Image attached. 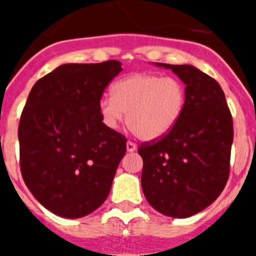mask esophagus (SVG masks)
Returning <instances> with one entry per match:
<instances>
[{
	"mask_svg": "<svg viewBox=\"0 0 256 256\" xmlns=\"http://www.w3.org/2000/svg\"><path fill=\"white\" fill-rule=\"evenodd\" d=\"M136 150H137V144H133V142L130 141L126 142V151H128V152H133V151Z\"/></svg>",
	"mask_w": 256,
	"mask_h": 256,
	"instance_id": "1",
	"label": "esophagus"
}]
</instances>
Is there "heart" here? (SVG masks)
Returning a JSON list of instances; mask_svg holds the SVG:
<instances>
[{
	"mask_svg": "<svg viewBox=\"0 0 256 256\" xmlns=\"http://www.w3.org/2000/svg\"><path fill=\"white\" fill-rule=\"evenodd\" d=\"M112 96L98 104L104 123L115 130L128 112V128L140 140L154 141L168 134L180 120L187 92L177 78L134 73L116 80Z\"/></svg>",
	"mask_w": 256,
	"mask_h": 256,
	"instance_id": "b5f03b06",
	"label": "heart"
}]
</instances>
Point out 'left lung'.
<instances>
[{
  "label": "left lung",
  "instance_id": "1",
  "mask_svg": "<svg viewBox=\"0 0 256 256\" xmlns=\"http://www.w3.org/2000/svg\"><path fill=\"white\" fill-rule=\"evenodd\" d=\"M186 84L180 120L166 136L144 142L141 184L148 204L166 216L188 218L218 198L230 176L234 122L224 92L192 65H169Z\"/></svg>",
  "mask_w": 256,
  "mask_h": 256
}]
</instances>
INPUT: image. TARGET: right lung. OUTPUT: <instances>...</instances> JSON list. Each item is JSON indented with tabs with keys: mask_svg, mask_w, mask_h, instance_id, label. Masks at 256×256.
Listing matches in <instances>:
<instances>
[{
	"mask_svg": "<svg viewBox=\"0 0 256 256\" xmlns=\"http://www.w3.org/2000/svg\"><path fill=\"white\" fill-rule=\"evenodd\" d=\"M122 62L64 64L40 78L20 116V170L46 209L82 218L104 204L126 138L102 123L98 104Z\"/></svg>",
	"mask_w": 256,
	"mask_h": 256,
	"instance_id": "right-lung-1",
	"label": "right lung"
}]
</instances>
